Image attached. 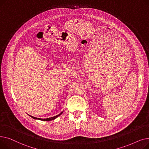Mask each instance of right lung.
Returning a JSON list of instances; mask_svg holds the SVG:
<instances>
[{
  "label": "right lung",
  "mask_w": 149,
  "mask_h": 149,
  "mask_svg": "<svg viewBox=\"0 0 149 149\" xmlns=\"http://www.w3.org/2000/svg\"><path fill=\"white\" fill-rule=\"evenodd\" d=\"M63 113V112H61L60 114H58V115H56V116H53V117H51V118H45V119H42V118H36V117H34V116H31V115H29L31 117H32L33 118H34V119H36V120H42V121H51V120H54V119H56V118H57V117L58 116H60L61 113Z\"/></svg>",
  "instance_id": "add662e5"
}]
</instances>
